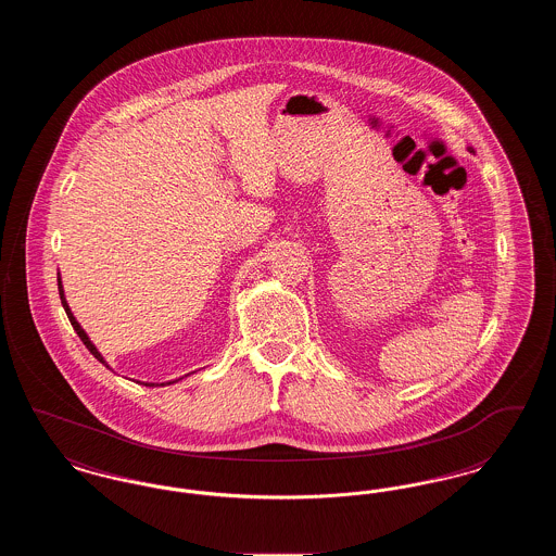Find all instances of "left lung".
<instances>
[{
  "label": "left lung",
  "instance_id": "left-lung-1",
  "mask_svg": "<svg viewBox=\"0 0 556 556\" xmlns=\"http://www.w3.org/2000/svg\"><path fill=\"white\" fill-rule=\"evenodd\" d=\"M469 152H473V148H469Z\"/></svg>",
  "mask_w": 556,
  "mask_h": 556
}]
</instances>
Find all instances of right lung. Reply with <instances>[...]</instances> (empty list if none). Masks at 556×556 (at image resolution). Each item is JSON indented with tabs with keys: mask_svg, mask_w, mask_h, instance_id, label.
I'll return each instance as SVG.
<instances>
[{
	"mask_svg": "<svg viewBox=\"0 0 556 556\" xmlns=\"http://www.w3.org/2000/svg\"><path fill=\"white\" fill-rule=\"evenodd\" d=\"M58 291H60V300H62V306H64V311H66V317L71 320V325L75 327V331H77V336L80 338V342L87 345V350L102 363V365H106V361H104V356L98 352V348L91 344V340L87 338V333L83 331V327H80L79 323H77V318L73 317V313H71V308H68V304H66V298H64V290H62V281H60V277H58ZM108 367V365H106ZM168 383H175V381H168ZM146 386H154V383H146ZM160 386H164V383H160Z\"/></svg>",
	"mask_w": 556,
	"mask_h": 556,
	"instance_id": "right-lung-1",
	"label": "right lung"
}]
</instances>
